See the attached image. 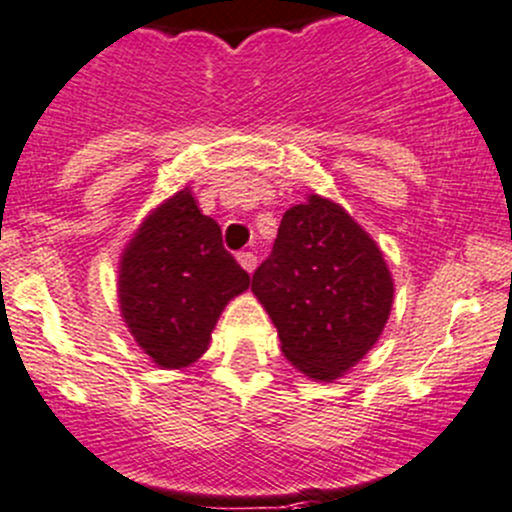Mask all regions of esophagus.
I'll use <instances>...</instances> for the list:
<instances>
[{"label":"esophagus","mask_w":512,"mask_h":512,"mask_svg":"<svg viewBox=\"0 0 512 512\" xmlns=\"http://www.w3.org/2000/svg\"><path fill=\"white\" fill-rule=\"evenodd\" d=\"M236 258H239V263L246 268V271L254 273V268H256V263H258V258H256L254 251H241V254L236 256Z\"/></svg>","instance_id":"34e87169"}]
</instances>
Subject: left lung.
<instances>
[{
  "label": "left lung",
  "mask_w": 512,
  "mask_h": 512,
  "mask_svg": "<svg viewBox=\"0 0 512 512\" xmlns=\"http://www.w3.org/2000/svg\"><path fill=\"white\" fill-rule=\"evenodd\" d=\"M251 291L283 356L313 381L351 371L376 346L393 306V278L376 241L316 194L283 214Z\"/></svg>",
  "instance_id": "8db88e82"
}]
</instances>
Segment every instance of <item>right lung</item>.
Here are the masks:
<instances>
[{
    "mask_svg": "<svg viewBox=\"0 0 512 512\" xmlns=\"http://www.w3.org/2000/svg\"><path fill=\"white\" fill-rule=\"evenodd\" d=\"M249 283L221 226L184 189L151 211L124 249L121 318L156 366L184 368L204 356L221 311Z\"/></svg>",
    "mask_w": 512,
    "mask_h": 512,
    "instance_id": "right-lung-1",
    "label": "right lung"
}]
</instances>
